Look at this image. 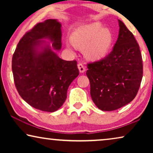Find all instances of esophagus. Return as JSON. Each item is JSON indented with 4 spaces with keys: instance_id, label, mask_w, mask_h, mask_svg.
Returning a JSON list of instances; mask_svg holds the SVG:
<instances>
[{
    "instance_id": "1",
    "label": "esophagus",
    "mask_w": 153,
    "mask_h": 153,
    "mask_svg": "<svg viewBox=\"0 0 153 153\" xmlns=\"http://www.w3.org/2000/svg\"><path fill=\"white\" fill-rule=\"evenodd\" d=\"M78 68H79V72H80L81 73H83L85 71V68H84V66H83L81 63L78 64Z\"/></svg>"
}]
</instances>
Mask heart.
Returning a JSON list of instances; mask_svg holds the SVG:
<instances>
[{"mask_svg": "<svg viewBox=\"0 0 153 153\" xmlns=\"http://www.w3.org/2000/svg\"><path fill=\"white\" fill-rule=\"evenodd\" d=\"M114 42V35L108 28H104L100 23L88 25L76 31L68 41L66 46L72 50L75 46L84 48V53L89 59L100 60L106 57Z\"/></svg>", "mask_w": 153, "mask_h": 153, "instance_id": "heart-1", "label": "heart"}]
</instances>
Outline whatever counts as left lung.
Masks as SVG:
<instances>
[{
	"label": "left lung",
	"mask_w": 153,
	"mask_h": 153,
	"mask_svg": "<svg viewBox=\"0 0 153 153\" xmlns=\"http://www.w3.org/2000/svg\"><path fill=\"white\" fill-rule=\"evenodd\" d=\"M118 22V37L111 52L103 59L87 65L92 100L98 108L106 111L132 101L143 77L139 44L124 23Z\"/></svg>",
	"instance_id": "8db88e82"
}]
</instances>
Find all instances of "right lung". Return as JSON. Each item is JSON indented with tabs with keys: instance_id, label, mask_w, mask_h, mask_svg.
<instances>
[{
	"instance_id": "add662e5",
	"label": "right lung",
	"mask_w": 153,
	"mask_h": 153,
	"mask_svg": "<svg viewBox=\"0 0 153 153\" xmlns=\"http://www.w3.org/2000/svg\"><path fill=\"white\" fill-rule=\"evenodd\" d=\"M61 26L56 19L37 24L20 39L12 56L19 94L29 105L43 111L61 107L68 87L79 74L76 60H64L55 52L62 47ZM46 39L51 45L45 42Z\"/></svg>"
}]
</instances>
